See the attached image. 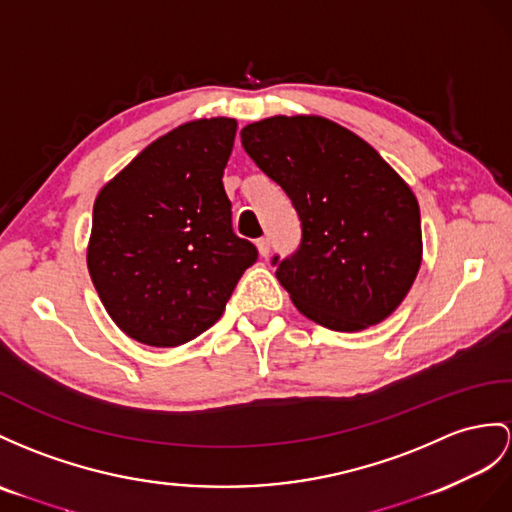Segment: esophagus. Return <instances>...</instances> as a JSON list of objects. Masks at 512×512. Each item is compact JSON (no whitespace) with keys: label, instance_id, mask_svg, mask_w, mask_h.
<instances>
[{"label":"esophagus","instance_id":"1","mask_svg":"<svg viewBox=\"0 0 512 512\" xmlns=\"http://www.w3.org/2000/svg\"><path fill=\"white\" fill-rule=\"evenodd\" d=\"M256 247H258L260 256H263V258H267V256H269V249H271L269 239H258V241H256Z\"/></svg>","mask_w":512,"mask_h":512}]
</instances>
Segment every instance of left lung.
Wrapping results in <instances>:
<instances>
[{
	"label": "left lung",
	"instance_id": "1",
	"mask_svg": "<svg viewBox=\"0 0 512 512\" xmlns=\"http://www.w3.org/2000/svg\"><path fill=\"white\" fill-rule=\"evenodd\" d=\"M241 143L302 223L295 252L271 258L299 313L336 332L389 317L421 265L419 204L408 184L360 136L321 117L249 123Z\"/></svg>",
	"mask_w": 512,
	"mask_h": 512
}]
</instances>
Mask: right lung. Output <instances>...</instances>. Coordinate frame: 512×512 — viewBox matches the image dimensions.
Instances as JSON below:
<instances>
[{"mask_svg": "<svg viewBox=\"0 0 512 512\" xmlns=\"http://www.w3.org/2000/svg\"><path fill=\"white\" fill-rule=\"evenodd\" d=\"M236 121L184 123L160 136L93 206L91 280L134 341L176 347L215 326L258 249L232 230L223 189Z\"/></svg>", "mask_w": 512, "mask_h": 512, "instance_id": "obj_1", "label": "right lung"}]
</instances>
